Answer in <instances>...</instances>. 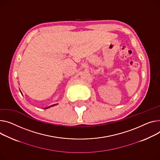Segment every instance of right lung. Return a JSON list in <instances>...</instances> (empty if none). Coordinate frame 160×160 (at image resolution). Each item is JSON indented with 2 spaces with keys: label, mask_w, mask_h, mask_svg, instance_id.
I'll return each instance as SVG.
<instances>
[{
  "label": "right lung",
  "mask_w": 160,
  "mask_h": 160,
  "mask_svg": "<svg viewBox=\"0 0 160 160\" xmlns=\"http://www.w3.org/2000/svg\"><path fill=\"white\" fill-rule=\"evenodd\" d=\"M55 105H57V104H55V105H51V106H49V107H48V108H46L45 109H48V108H51V107H52V106H55Z\"/></svg>",
  "instance_id": "1"
}]
</instances>
